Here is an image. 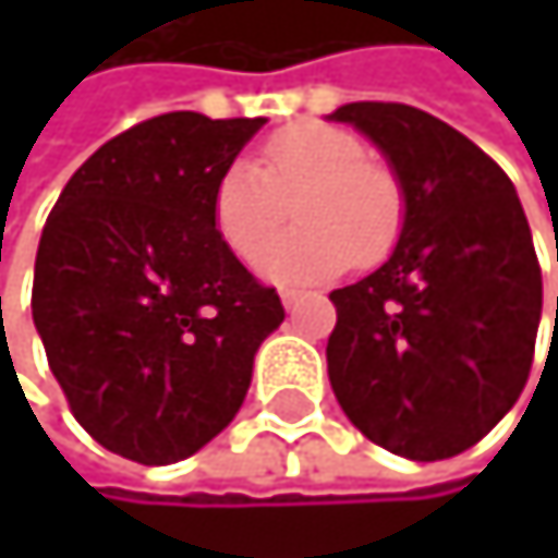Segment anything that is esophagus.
Here are the masks:
<instances>
[{
  "label": "esophagus",
  "instance_id": "obj_1",
  "mask_svg": "<svg viewBox=\"0 0 558 558\" xmlns=\"http://www.w3.org/2000/svg\"><path fill=\"white\" fill-rule=\"evenodd\" d=\"M304 301V294L301 291H281V304L288 307V311H298V304Z\"/></svg>",
  "mask_w": 558,
  "mask_h": 558
}]
</instances>
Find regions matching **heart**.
<instances>
[{"mask_svg": "<svg viewBox=\"0 0 558 558\" xmlns=\"http://www.w3.org/2000/svg\"><path fill=\"white\" fill-rule=\"evenodd\" d=\"M295 204L299 227L277 242L272 230ZM210 220L223 247L274 284H317L351 264L372 267L395 247L404 194L395 173L368 157L341 126L294 123L274 133L257 167H227L210 197Z\"/></svg>", "mask_w": 558, "mask_h": 558, "instance_id": "heart-1", "label": "heart"}]
</instances>
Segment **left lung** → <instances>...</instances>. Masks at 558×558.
Masks as SVG:
<instances>
[{
  "instance_id": "obj_1",
  "label": "left lung",
  "mask_w": 558,
  "mask_h": 558,
  "mask_svg": "<svg viewBox=\"0 0 558 558\" xmlns=\"http://www.w3.org/2000/svg\"><path fill=\"white\" fill-rule=\"evenodd\" d=\"M331 120L381 149L404 194L391 257L331 291L335 398L388 452L452 459L499 425L532 368L543 270L529 220L502 167L438 117L348 102Z\"/></svg>"
}]
</instances>
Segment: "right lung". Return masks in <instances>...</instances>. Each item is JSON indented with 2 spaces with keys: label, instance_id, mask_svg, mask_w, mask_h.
<instances>
[{
  "label": "right lung",
  "instance_id": "add662e5",
  "mask_svg": "<svg viewBox=\"0 0 558 558\" xmlns=\"http://www.w3.org/2000/svg\"><path fill=\"white\" fill-rule=\"evenodd\" d=\"M163 113L102 143L43 227L33 320L76 422L110 452L170 465L241 412L274 288L217 238V177L264 126Z\"/></svg>",
  "mask_w": 558,
  "mask_h": 558
}]
</instances>
